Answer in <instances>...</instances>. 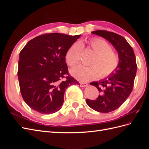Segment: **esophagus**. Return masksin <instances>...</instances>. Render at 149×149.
Instances as JSON below:
<instances>
[{
    "label": "esophagus",
    "mask_w": 149,
    "mask_h": 149,
    "mask_svg": "<svg viewBox=\"0 0 149 149\" xmlns=\"http://www.w3.org/2000/svg\"><path fill=\"white\" fill-rule=\"evenodd\" d=\"M79 84H80L81 87H86V86H88V84L86 83H80Z\"/></svg>",
    "instance_id": "esophagus-1"
}]
</instances>
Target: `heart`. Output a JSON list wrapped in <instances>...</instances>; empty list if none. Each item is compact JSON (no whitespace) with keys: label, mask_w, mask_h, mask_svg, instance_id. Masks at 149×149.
<instances>
[{"label":"heart","mask_w":149,"mask_h":149,"mask_svg":"<svg viewBox=\"0 0 149 149\" xmlns=\"http://www.w3.org/2000/svg\"><path fill=\"white\" fill-rule=\"evenodd\" d=\"M88 43L89 47L96 53L89 63L90 66H76L71 69V75L81 81L86 82L98 76L105 78L113 74L120 63L118 54L111 50L109 45L102 38H93ZM83 49V45L80 42H77L72 45L66 54L68 65L74 66L79 63Z\"/></svg>","instance_id":"heart-1"}]
</instances>
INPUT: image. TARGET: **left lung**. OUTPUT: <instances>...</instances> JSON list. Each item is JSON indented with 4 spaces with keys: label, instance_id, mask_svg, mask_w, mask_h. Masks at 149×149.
<instances>
[{
    "label": "left lung",
    "instance_id": "left-lung-1",
    "mask_svg": "<svg viewBox=\"0 0 149 149\" xmlns=\"http://www.w3.org/2000/svg\"><path fill=\"white\" fill-rule=\"evenodd\" d=\"M91 33L108 40L120 58L119 65L113 74L107 79L90 83L100 93L97 100L87 99L86 101L93 109L107 113L119 108L131 93L137 68L136 56L132 47L121 35L106 30H96Z\"/></svg>",
    "mask_w": 149,
    "mask_h": 149
}]
</instances>
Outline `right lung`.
<instances>
[{
  "label": "right lung",
  "instance_id": "add662e5",
  "mask_svg": "<svg viewBox=\"0 0 149 149\" xmlns=\"http://www.w3.org/2000/svg\"><path fill=\"white\" fill-rule=\"evenodd\" d=\"M80 36L43 34L30 40L22 49L17 73L20 93L34 111L55 113L63 104L66 88L79 84L70 76L65 56Z\"/></svg>",
  "mask_w": 149,
  "mask_h": 149
}]
</instances>
